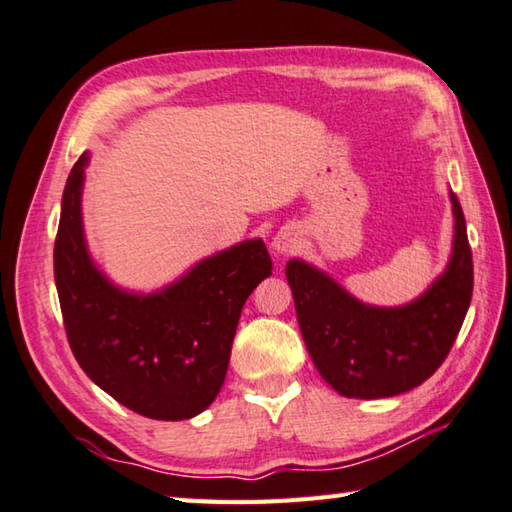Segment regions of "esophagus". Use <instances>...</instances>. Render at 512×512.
I'll use <instances>...</instances> for the list:
<instances>
[{
    "instance_id": "esophagus-1",
    "label": "esophagus",
    "mask_w": 512,
    "mask_h": 512,
    "mask_svg": "<svg viewBox=\"0 0 512 512\" xmlns=\"http://www.w3.org/2000/svg\"><path fill=\"white\" fill-rule=\"evenodd\" d=\"M273 250L280 255H291L297 248V232L291 226H284L275 232L273 237Z\"/></svg>"
}]
</instances>
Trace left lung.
Returning <instances> with one entry per match:
<instances>
[{"label":"left lung","mask_w":512,"mask_h":512,"mask_svg":"<svg viewBox=\"0 0 512 512\" xmlns=\"http://www.w3.org/2000/svg\"><path fill=\"white\" fill-rule=\"evenodd\" d=\"M445 271L401 306L360 302L304 259L286 264L297 322L315 369L340 396L389 398L418 387L448 356L472 297V253L457 194Z\"/></svg>","instance_id":"1"}]
</instances>
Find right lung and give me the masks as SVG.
Listing matches in <instances>:
<instances>
[{"mask_svg": "<svg viewBox=\"0 0 512 512\" xmlns=\"http://www.w3.org/2000/svg\"><path fill=\"white\" fill-rule=\"evenodd\" d=\"M85 152L64 185L53 268L73 356L120 405L156 421L201 414L224 385L248 295L273 271L262 239H246L138 293L102 273L82 224Z\"/></svg>", "mask_w": 512, "mask_h": 512, "instance_id": "right-lung-1", "label": "right lung"}]
</instances>
